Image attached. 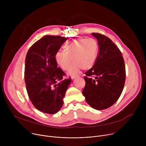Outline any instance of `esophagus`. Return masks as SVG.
I'll return each mask as SVG.
<instances>
[{
  "label": "esophagus",
  "mask_w": 146,
  "mask_h": 146,
  "mask_svg": "<svg viewBox=\"0 0 146 146\" xmlns=\"http://www.w3.org/2000/svg\"><path fill=\"white\" fill-rule=\"evenodd\" d=\"M78 77V76H75V75H74V76H72V77H71V78H72V79H74L75 78H77V77Z\"/></svg>",
  "instance_id": "34e87169"
}]
</instances>
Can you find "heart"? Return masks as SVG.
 <instances>
[{"instance_id": "heart-1", "label": "heart", "mask_w": 146, "mask_h": 146, "mask_svg": "<svg viewBox=\"0 0 146 146\" xmlns=\"http://www.w3.org/2000/svg\"><path fill=\"white\" fill-rule=\"evenodd\" d=\"M64 49L65 52H56L55 60L64 70L68 69L72 60L68 73L74 75L81 68L86 70L93 66L98 55L99 45L95 38H81L70 41L65 46Z\"/></svg>"}]
</instances>
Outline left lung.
<instances>
[{"instance_id":"1","label":"left lung","mask_w":146,"mask_h":146,"mask_svg":"<svg viewBox=\"0 0 146 146\" xmlns=\"http://www.w3.org/2000/svg\"><path fill=\"white\" fill-rule=\"evenodd\" d=\"M92 35L98 40L99 50L94 66L85 73L82 94L90 106L102 110L119 98L125 81V66L120 50L111 39L98 33Z\"/></svg>"}]
</instances>
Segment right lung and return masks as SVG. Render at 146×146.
<instances>
[{"mask_svg":"<svg viewBox=\"0 0 146 146\" xmlns=\"http://www.w3.org/2000/svg\"><path fill=\"white\" fill-rule=\"evenodd\" d=\"M68 37L47 35L29 49L24 78L28 96L38 110L50 114L58 113L63 106L66 90L72 81L64 78L65 73L55 60V54Z\"/></svg>","mask_w":146,"mask_h":146,"instance_id":"1","label":"right lung"}]
</instances>
